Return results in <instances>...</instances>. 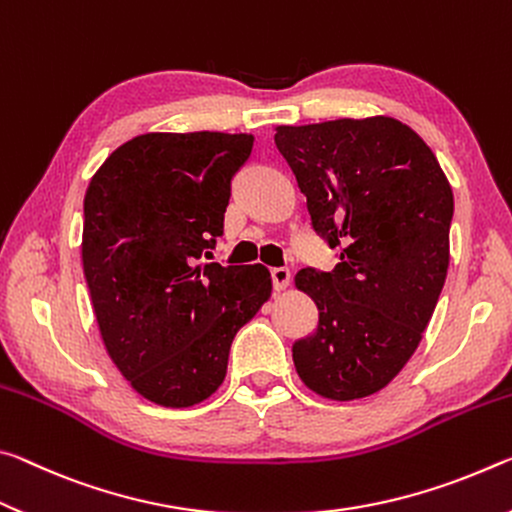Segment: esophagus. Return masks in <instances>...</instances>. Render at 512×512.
<instances>
[{
  "label": "esophagus",
  "instance_id": "34e87169",
  "mask_svg": "<svg viewBox=\"0 0 512 512\" xmlns=\"http://www.w3.org/2000/svg\"><path fill=\"white\" fill-rule=\"evenodd\" d=\"M270 274H272L274 290H286L288 288V283H290V270H288V267H272Z\"/></svg>",
  "mask_w": 512,
  "mask_h": 512
}]
</instances>
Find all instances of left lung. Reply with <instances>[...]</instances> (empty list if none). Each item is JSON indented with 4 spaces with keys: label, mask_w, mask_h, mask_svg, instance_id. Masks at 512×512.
<instances>
[{
    "label": "left lung",
    "mask_w": 512,
    "mask_h": 512,
    "mask_svg": "<svg viewBox=\"0 0 512 512\" xmlns=\"http://www.w3.org/2000/svg\"><path fill=\"white\" fill-rule=\"evenodd\" d=\"M313 229L340 249L295 286L320 322L292 345L299 379L335 401L370 397L415 354L445 286L454 192L431 147L395 117L276 127Z\"/></svg>",
    "instance_id": "1"
}]
</instances>
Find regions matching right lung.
I'll return each instance as SVG.
<instances>
[{"label":"right lung","mask_w":512,"mask_h":512,"mask_svg":"<svg viewBox=\"0 0 512 512\" xmlns=\"http://www.w3.org/2000/svg\"><path fill=\"white\" fill-rule=\"evenodd\" d=\"M249 133H145L106 158L83 199V274L131 388L188 408L220 388L236 333L270 299L267 267L211 263Z\"/></svg>","instance_id":"obj_1"}]
</instances>
